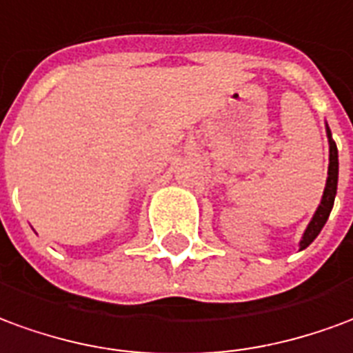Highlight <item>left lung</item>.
<instances>
[{
    "label": "left lung",
    "instance_id": "left-lung-1",
    "mask_svg": "<svg viewBox=\"0 0 353 353\" xmlns=\"http://www.w3.org/2000/svg\"><path fill=\"white\" fill-rule=\"evenodd\" d=\"M327 134H329V176H327V184H325L323 197H321V203L317 207L314 219L308 224V228L304 232L301 241V249H306L317 236L319 232L325 226V222L331 214L332 205H334V196H336V182H339V150H336V144L331 139V131L327 129Z\"/></svg>",
    "mask_w": 353,
    "mask_h": 353
}]
</instances>
